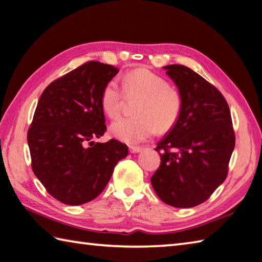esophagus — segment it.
<instances>
[{
    "instance_id": "34e87169",
    "label": "esophagus",
    "mask_w": 262,
    "mask_h": 262,
    "mask_svg": "<svg viewBox=\"0 0 262 262\" xmlns=\"http://www.w3.org/2000/svg\"><path fill=\"white\" fill-rule=\"evenodd\" d=\"M141 151H142V147L140 146H129L130 154H139Z\"/></svg>"
}]
</instances>
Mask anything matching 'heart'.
I'll return each mask as SVG.
<instances>
[{
    "label": "heart",
    "instance_id": "heart-1",
    "mask_svg": "<svg viewBox=\"0 0 262 262\" xmlns=\"http://www.w3.org/2000/svg\"><path fill=\"white\" fill-rule=\"evenodd\" d=\"M123 89L127 95L143 97L136 110V118H119L110 126L116 139L129 144L141 143L159 133H167L177 125L182 98L169 88L168 82L147 69H135L123 77ZM123 93L116 80H110L102 90L101 105L108 117L119 116Z\"/></svg>",
    "mask_w": 262,
    "mask_h": 262
}]
</instances>
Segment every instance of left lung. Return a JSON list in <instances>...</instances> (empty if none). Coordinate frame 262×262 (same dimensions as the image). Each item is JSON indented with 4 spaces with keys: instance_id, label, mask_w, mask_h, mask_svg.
<instances>
[{
    "instance_id": "obj_1",
    "label": "left lung",
    "mask_w": 262,
    "mask_h": 262,
    "mask_svg": "<svg viewBox=\"0 0 262 262\" xmlns=\"http://www.w3.org/2000/svg\"><path fill=\"white\" fill-rule=\"evenodd\" d=\"M164 69L179 89L182 111L156 147L161 163L151 184L167 205L193 207L227 178L235 147L230 110L222 94L191 69L178 64Z\"/></svg>"
}]
</instances>
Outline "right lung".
<instances>
[{"label": "right lung", "instance_id": "right-lung-1", "mask_svg": "<svg viewBox=\"0 0 262 262\" xmlns=\"http://www.w3.org/2000/svg\"><path fill=\"white\" fill-rule=\"evenodd\" d=\"M119 72L88 61L55 80L37 102L27 133L32 169L47 191L66 205H81L106 187L128 147L117 140L93 141L106 130L102 90Z\"/></svg>", "mask_w": 262, "mask_h": 262}]
</instances>
